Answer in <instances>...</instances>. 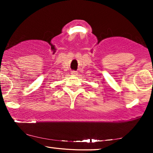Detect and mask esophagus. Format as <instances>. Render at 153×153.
<instances>
[{"instance_id":"34e87169","label":"esophagus","mask_w":153,"mask_h":153,"mask_svg":"<svg viewBox=\"0 0 153 153\" xmlns=\"http://www.w3.org/2000/svg\"><path fill=\"white\" fill-rule=\"evenodd\" d=\"M71 74H72V75H77L78 74V72H76V71H72V72H71Z\"/></svg>"}]
</instances>
